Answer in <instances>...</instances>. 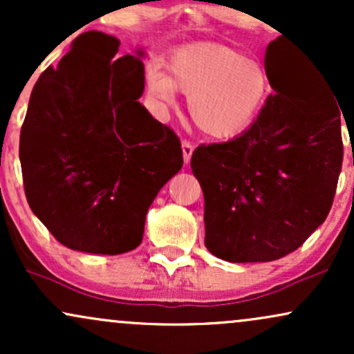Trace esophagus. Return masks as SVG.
Returning <instances> with one entry per match:
<instances>
[{"instance_id":"esophagus-1","label":"esophagus","mask_w":354,"mask_h":354,"mask_svg":"<svg viewBox=\"0 0 354 354\" xmlns=\"http://www.w3.org/2000/svg\"><path fill=\"white\" fill-rule=\"evenodd\" d=\"M181 148H183V160H185L186 165H189L191 161V154H193V145L189 143V141H183L181 143Z\"/></svg>"}]
</instances>
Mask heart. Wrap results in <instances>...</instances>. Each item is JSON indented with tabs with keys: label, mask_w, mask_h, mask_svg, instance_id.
Here are the masks:
<instances>
[{
	"label": "heart",
	"mask_w": 354,
	"mask_h": 354,
	"mask_svg": "<svg viewBox=\"0 0 354 354\" xmlns=\"http://www.w3.org/2000/svg\"><path fill=\"white\" fill-rule=\"evenodd\" d=\"M168 73H148V95L161 109H171L180 91L189 98L194 124L213 140L228 141L245 135L270 96L266 68L223 43L180 48L168 61Z\"/></svg>",
	"instance_id": "b5f03b06"
}]
</instances>
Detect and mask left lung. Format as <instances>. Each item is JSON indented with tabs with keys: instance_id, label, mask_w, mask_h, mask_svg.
<instances>
[{
	"instance_id": "left-lung-1",
	"label": "left lung",
	"mask_w": 354,
	"mask_h": 354,
	"mask_svg": "<svg viewBox=\"0 0 354 354\" xmlns=\"http://www.w3.org/2000/svg\"><path fill=\"white\" fill-rule=\"evenodd\" d=\"M278 51L268 46L274 95L258 121L191 156L205 194V246L225 261L265 263L293 253L323 225L336 193L343 111L318 66L291 56L281 63Z\"/></svg>"
}]
</instances>
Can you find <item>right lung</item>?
<instances>
[{
	"mask_svg": "<svg viewBox=\"0 0 354 354\" xmlns=\"http://www.w3.org/2000/svg\"><path fill=\"white\" fill-rule=\"evenodd\" d=\"M80 35L31 91L19 136L28 205L61 245L95 254L140 246L148 208L181 169L180 138L138 101L143 50Z\"/></svg>",
	"mask_w": 354,
	"mask_h": 354,
	"instance_id": "add662e5",
	"label": "right lung"
}]
</instances>
